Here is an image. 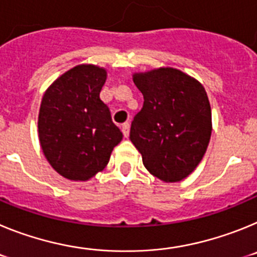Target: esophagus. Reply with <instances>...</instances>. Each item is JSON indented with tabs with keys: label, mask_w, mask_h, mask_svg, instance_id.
<instances>
[{
	"label": "esophagus",
	"mask_w": 257,
	"mask_h": 257,
	"mask_svg": "<svg viewBox=\"0 0 257 257\" xmlns=\"http://www.w3.org/2000/svg\"><path fill=\"white\" fill-rule=\"evenodd\" d=\"M122 133H123L124 138H127V136H128V134H130V123H128V122H124V123H122Z\"/></svg>",
	"instance_id": "1"
}]
</instances>
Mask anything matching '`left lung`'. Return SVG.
<instances>
[{"label": "left lung", "instance_id": "left-lung-1", "mask_svg": "<svg viewBox=\"0 0 257 257\" xmlns=\"http://www.w3.org/2000/svg\"><path fill=\"white\" fill-rule=\"evenodd\" d=\"M134 83L144 104L134 117L130 140L153 176L176 183L194 171L212 131L205 87L174 68L135 73Z\"/></svg>", "mask_w": 257, "mask_h": 257}]
</instances>
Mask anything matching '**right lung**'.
<instances>
[{"instance_id":"right-lung-1","label":"right lung","mask_w":257,"mask_h":257,"mask_svg":"<svg viewBox=\"0 0 257 257\" xmlns=\"http://www.w3.org/2000/svg\"><path fill=\"white\" fill-rule=\"evenodd\" d=\"M106 70L82 64L61 74L45 92L38 138L52 169L65 179L86 181L108 165L123 135L100 100Z\"/></svg>"}]
</instances>
